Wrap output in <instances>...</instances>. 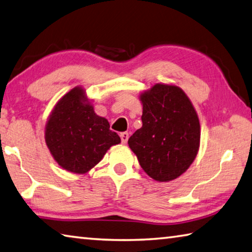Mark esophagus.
<instances>
[{
    "label": "esophagus",
    "mask_w": 252,
    "mask_h": 252,
    "mask_svg": "<svg viewBox=\"0 0 252 252\" xmlns=\"http://www.w3.org/2000/svg\"><path fill=\"white\" fill-rule=\"evenodd\" d=\"M120 138H121L122 143L126 144L127 140H129V133H127V132H122V133L120 134Z\"/></svg>",
    "instance_id": "obj_1"
}]
</instances>
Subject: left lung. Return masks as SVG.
Returning a JSON list of instances; mask_svg holds the SVG:
<instances>
[{
    "label": "left lung",
    "instance_id": "obj_1",
    "mask_svg": "<svg viewBox=\"0 0 252 252\" xmlns=\"http://www.w3.org/2000/svg\"><path fill=\"white\" fill-rule=\"evenodd\" d=\"M142 126L130 136V149L141 167L155 181L182 175L196 158L200 141L199 120L184 91L158 84L141 94Z\"/></svg>",
    "mask_w": 252,
    "mask_h": 252
}]
</instances>
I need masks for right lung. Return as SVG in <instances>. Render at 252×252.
I'll return each instance as SVG.
<instances>
[{
    "mask_svg": "<svg viewBox=\"0 0 252 252\" xmlns=\"http://www.w3.org/2000/svg\"><path fill=\"white\" fill-rule=\"evenodd\" d=\"M45 140L56 162L65 170L84 174L101 161L120 136L107 119L94 113L84 90L76 87L59 100L50 114Z\"/></svg>",
    "mask_w": 252,
    "mask_h": 252,
    "instance_id": "obj_1",
    "label": "right lung"
}]
</instances>
